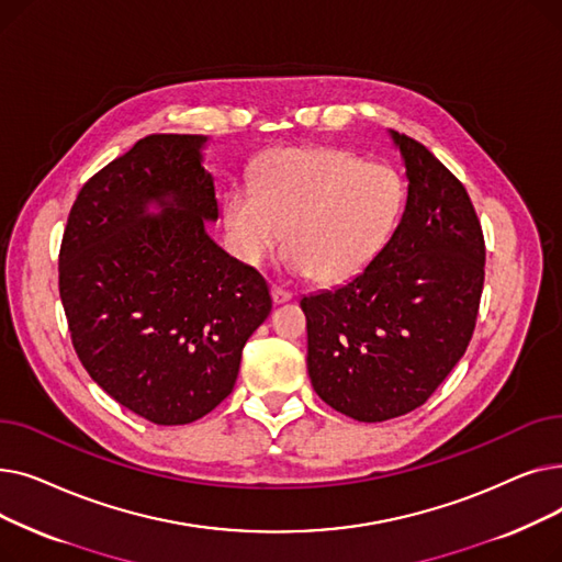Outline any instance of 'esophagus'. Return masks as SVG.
Returning a JSON list of instances; mask_svg holds the SVG:
<instances>
[{"instance_id":"34e87169","label":"esophagus","mask_w":562,"mask_h":562,"mask_svg":"<svg viewBox=\"0 0 562 562\" xmlns=\"http://www.w3.org/2000/svg\"><path fill=\"white\" fill-rule=\"evenodd\" d=\"M271 299L276 305H282V303H289L293 299V293L282 289V286H271Z\"/></svg>"}]
</instances>
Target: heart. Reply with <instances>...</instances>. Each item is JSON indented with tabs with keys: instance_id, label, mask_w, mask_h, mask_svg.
I'll list each match as a JSON object with an SVG mask.
<instances>
[{
	"instance_id": "heart-1",
	"label": "heart",
	"mask_w": 562,
	"mask_h": 562,
	"mask_svg": "<svg viewBox=\"0 0 562 562\" xmlns=\"http://www.w3.org/2000/svg\"><path fill=\"white\" fill-rule=\"evenodd\" d=\"M403 204V180L387 164H362L339 147H278L261 157L250 187L227 195L225 227L248 266L284 236L289 273L341 282L387 246Z\"/></svg>"
}]
</instances>
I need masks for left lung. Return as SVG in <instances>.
I'll list each match as a JSON object with an SVG mask.
<instances>
[{
	"label": "left lung",
	"instance_id": "obj_1",
	"mask_svg": "<svg viewBox=\"0 0 562 562\" xmlns=\"http://www.w3.org/2000/svg\"><path fill=\"white\" fill-rule=\"evenodd\" d=\"M390 136L407 177L392 239L358 276L301 301L312 387L367 424L407 415L445 382L474 335L485 278L464 187L428 147Z\"/></svg>",
	"mask_w": 562,
	"mask_h": 562
}]
</instances>
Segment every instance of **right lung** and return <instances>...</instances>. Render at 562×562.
I'll return each mask as SVG.
<instances>
[{
    "label": "right lung",
    "mask_w": 562,
    "mask_h": 562,
    "mask_svg": "<svg viewBox=\"0 0 562 562\" xmlns=\"http://www.w3.org/2000/svg\"><path fill=\"white\" fill-rule=\"evenodd\" d=\"M206 143L140 138L79 191L58 257L81 364L159 426L191 424L229 396L248 337L271 314L263 278L206 234L218 221Z\"/></svg>",
    "instance_id": "1"
}]
</instances>
